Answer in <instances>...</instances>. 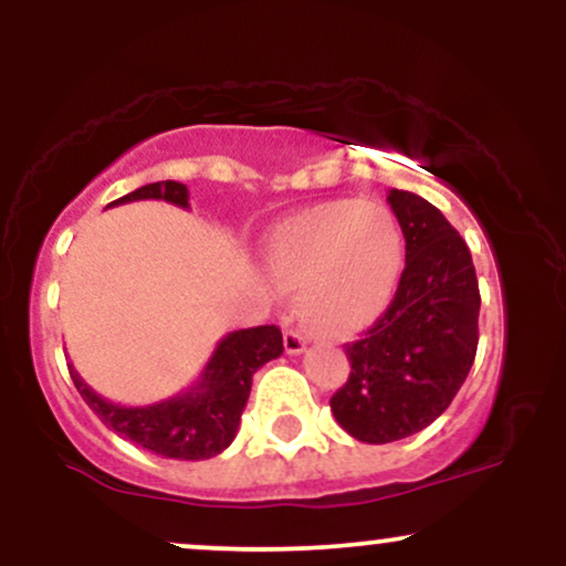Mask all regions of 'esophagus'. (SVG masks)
I'll return each instance as SVG.
<instances>
[{"label":"esophagus","mask_w":566,"mask_h":566,"mask_svg":"<svg viewBox=\"0 0 566 566\" xmlns=\"http://www.w3.org/2000/svg\"><path fill=\"white\" fill-rule=\"evenodd\" d=\"M284 350H287L290 356L303 354V350H305V335L297 333V329H287V333H284Z\"/></svg>","instance_id":"esophagus-1"}]
</instances>
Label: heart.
<instances>
[{"mask_svg": "<svg viewBox=\"0 0 566 566\" xmlns=\"http://www.w3.org/2000/svg\"><path fill=\"white\" fill-rule=\"evenodd\" d=\"M405 263L399 223L375 201H324L284 220L265 247L276 290H303V316L329 335L359 333L391 303Z\"/></svg>", "mask_w": 566, "mask_h": 566, "instance_id": "heart-1", "label": "heart"}]
</instances>
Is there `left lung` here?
I'll return each instance as SVG.
<instances>
[{
    "instance_id": "obj_1",
    "label": "left lung",
    "mask_w": 566,
    "mask_h": 566,
    "mask_svg": "<svg viewBox=\"0 0 566 566\" xmlns=\"http://www.w3.org/2000/svg\"><path fill=\"white\" fill-rule=\"evenodd\" d=\"M405 233V271L386 314L348 343L350 375L329 399L335 420L367 444L423 431L450 407L476 356L479 282L469 244L431 201L388 191Z\"/></svg>"
}]
</instances>
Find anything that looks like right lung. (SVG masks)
Masks as SVG:
<instances>
[{
    "label": "right lung",
    "mask_w": 566,
    "mask_h": 566,
    "mask_svg": "<svg viewBox=\"0 0 566 566\" xmlns=\"http://www.w3.org/2000/svg\"><path fill=\"white\" fill-rule=\"evenodd\" d=\"M140 199H165L188 210V188L175 180L140 186L108 207ZM282 333L274 324L237 329L218 343L191 388L146 407L114 405L95 394L74 365H69V373L87 407L119 437L161 458L207 460L223 452L237 437L239 420L250 399L252 375L265 361L282 356Z\"/></svg>",
    "instance_id": "add662e5"
}]
</instances>
